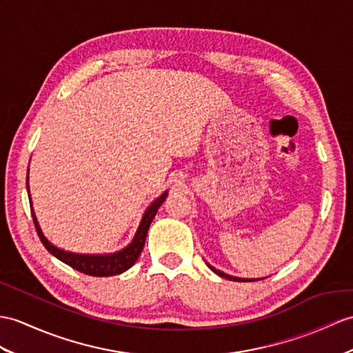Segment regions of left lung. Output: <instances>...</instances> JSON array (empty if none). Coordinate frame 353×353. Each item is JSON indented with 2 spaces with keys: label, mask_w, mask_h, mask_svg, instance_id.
<instances>
[{
  "label": "left lung",
  "mask_w": 353,
  "mask_h": 353,
  "mask_svg": "<svg viewBox=\"0 0 353 353\" xmlns=\"http://www.w3.org/2000/svg\"><path fill=\"white\" fill-rule=\"evenodd\" d=\"M210 268L216 272V274H219L220 277H225V279H228V280H234V281H252V280H247V279H238V277H232V276H228V274H225V272H221V271H219V270H216L214 268V266H211V265H208ZM254 281V280H253Z\"/></svg>",
  "instance_id": "1"
}]
</instances>
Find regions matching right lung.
<instances>
[{"instance_id": "add662e5", "label": "right lung", "mask_w": 353, "mask_h": 353, "mask_svg": "<svg viewBox=\"0 0 353 353\" xmlns=\"http://www.w3.org/2000/svg\"><path fill=\"white\" fill-rule=\"evenodd\" d=\"M27 188H28V181H27ZM166 196H168V193L161 194L159 199L150 206L147 212H145V216L141 221V226L136 232V236L133 239V243L128 247H125L124 250H121V252L114 253V254H106V256L74 254V253L59 250V248L54 247L45 236H43L41 229L39 228L37 219H36V216H34L32 210H31V214H32L34 226H36L40 241L43 243V245H45V248L50 254H54L57 259L67 263L68 266H72L73 270L87 274V276L109 277V276H117V274H121L125 270L130 268L132 265H134V262L137 261V257L141 256V253L143 250L145 239H147V234H148L151 221H152L154 217H156V214L161 206V203L165 202Z\"/></svg>"}]
</instances>
